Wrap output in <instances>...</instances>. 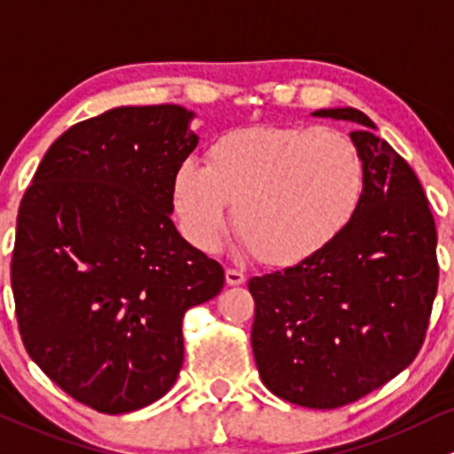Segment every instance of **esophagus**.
<instances>
[{
  "label": "esophagus",
  "mask_w": 454,
  "mask_h": 454,
  "mask_svg": "<svg viewBox=\"0 0 454 454\" xmlns=\"http://www.w3.org/2000/svg\"><path fill=\"white\" fill-rule=\"evenodd\" d=\"M225 279H227L229 286H240V284H245L247 275L242 273V270H238V269H227L225 270Z\"/></svg>",
  "instance_id": "esophagus-1"
}]
</instances>
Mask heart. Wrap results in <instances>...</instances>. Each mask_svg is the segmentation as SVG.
I'll return each mask as SVG.
<instances>
[{"mask_svg": "<svg viewBox=\"0 0 454 454\" xmlns=\"http://www.w3.org/2000/svg\"><path fill=\"white\" fill-rule=\"evenodd\" d=\"M365 163L343 130L258 124L229 130L207 163L185 159L172 207L190 245L216 251L233 223L266 264L291 266L328 249L361 209Z\"/></svg>", "mask_w": 454, "mask_h": 454, "instance_id": "b5f03b06", "label": "heart"}]
</instances>
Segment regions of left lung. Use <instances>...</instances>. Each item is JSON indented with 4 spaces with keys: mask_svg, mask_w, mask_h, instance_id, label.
Returning a JSON list of instances; mask_svg holds the SVG:
<instances>
[{
    "mask_svg": "<svg viewBox=\"0 0 454 454\" xmlns=\"http://www.w3.org/2000/svg\"><path fill=\"white\" fill-rule=\"evenodd\" d=\"M312 115L358 124L349 137L365 163V196L328 249L249 279L251 348L278 398L339 409L418 356L437 295V231L419 179L363 111Z\"/></svg>",
    "mask_w": 454,
    "mask_h": 454,
    "instance_id": "left-lung-1",
    "label": "left lung"
}]
</instances>
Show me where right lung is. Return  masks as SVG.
Segmentation results:
<instances>
[{"mask_svg":"<svg viewBox=\"0 0 454 454\" xmlns=\"http://www.w3.org/2000/svg\"><path fill=\"white\" fill-rule=\"evenodd\" d=\"M179 105L118 106L65 130L17 216L11 284L27 354L74 400L118 415L166 395L185 310L225 286L172 223V176L199 137Z\"/></svg>","mask_w":454,"mask_h":454,"instance_id":"add662e5","label":"right lung"}]
</instances>
